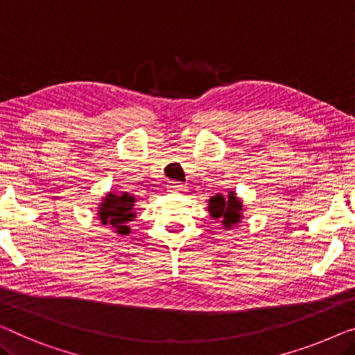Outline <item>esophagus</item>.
I'll return each instance as SVG.
<instances>
[{
    "label": "esophagus",
    "instance_id": "1",
    "mask_svg": "<svg viewBox=\"0 0 355 355\" xmlns=\"http://www.w3.org/2000/svg\"><path fill=\"white\" fill-rule=\"evenodd\" d=\"M168 188H171V191H183L184 184H182L180 182H171L168 183Z\"/></svg>",
    "mask_w": 355,
    "mask_h": 355
}]
</instances>
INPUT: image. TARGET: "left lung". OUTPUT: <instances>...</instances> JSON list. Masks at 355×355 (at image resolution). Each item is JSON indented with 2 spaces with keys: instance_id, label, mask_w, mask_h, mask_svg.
Masks as SVG:
<instances>
[{
  "instance_id": "8db88e82",
  "label": "left lung",
  "mask_w": 355,
  "mask_h": 355,
  "mask_svg": "<svg viewBox=\"0 0 355 355\" xmlns=\"http://www.w3.org/2000/svg\"><path fill=\"white\" fill-rule=\"evenodd\" d=\"M209 215L214 220H221L223 228L231 230L232 226H237L241 220L244 218V202L242 199L237 198L234 191H230V194H215L209 199Z\"/></svg>"
}]
</instances>
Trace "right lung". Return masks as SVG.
I'll use <instances>...</instances> for the list:
<instances>
[{"instance_id": "right-lung-1", "label": "right lung", "mask_w": 355, "mask_h": 355, "mask_svg": "<svg viewBox=\"0 0 355 355\" xmlns=\"http://www.w3.org/2000/svg\"><path fill=\"white\" fill-rule=\"evenodd\" d=\"M135 196L125 191H108L97 207L100 223L108 226L116 234L127 236L130 232V221L135 218Z\"/></svg>"}]
</instances>
